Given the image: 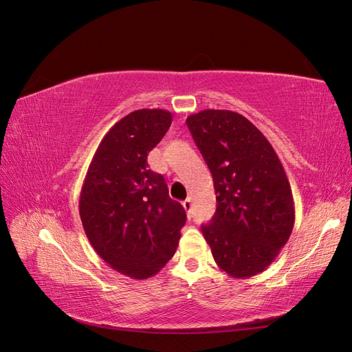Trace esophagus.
<instances>
[{
  "label": "esophagus",
  "instance_id": "1",
  "mask_svg": "<svg viewBox=\"0 0 352 352\" xmlns=\"http://www.w3.org/2000/svg\"><path fill=\"white\" fill-rule=\"evenodd\" d=\"M182 206H184V208H185L186 212H188V217H189V219L192 217V199L186 198V199L182 202Z\"/></svg>",
  "mask_w": 352,
  "mask_h": 352
}]
</instances>
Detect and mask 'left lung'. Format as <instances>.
I'll use <instances>...</instances> for the list:
<instances>
[{"mask_svg": "<svg viewBox=\"0 0 352 352\" xmlns=\"http://www.w3.org/2000/svg\"><path fill=\"white\" fill-rule=\"evenodd\" d=\"M186 124L217 195L202 235L223 272L251 278L269 267L292 233L289 180L267 138L242 114L202 110L190 114Z\"/></svg>", "mask_w": 352, "mask_h": 352, "instance_id": "8db88e82", "label": "left lung"}]
</instances>
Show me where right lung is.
Masks as SVG:
<instances>
[{
  "mask_svg": "<svg viewBox=\"0 0 352 352\" xmlns=\"http://www.w3.org/2000/svg\"><path fill=\"white\" fill-rule=\"evenodd\" d=\"M172 124L160 109L132 111L102 138L85 176L79 214L100 257L127 278L148 279L173 257L186 221L146 157Z\"/></svg>",
  "mask_w": 352,
  "mask_h": 352,
  "instance_id": "right-lung-1",
  "label": "right lung"
}]
</instances>
